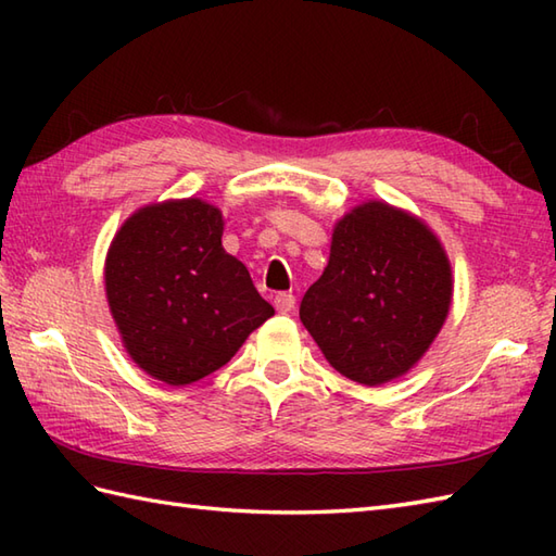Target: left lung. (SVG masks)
Here are the masks:
<instances>
[{
  "label": "left lung",
  "instance_id": "obj_1",
  "mask_svg": "<svg viewBox=\"0 0 556 556\" xmlns=\"http://www.w3.org/2000/svg\"><path fill=\"white\" fill-rule=\"evenodd\" d=\"M222 212L203 200L150 205L114 236L104 287L124 344L167 384L227 365L275 308L222 248Z\"/></svg>",
  "mask_w": 556,
  "mask_h": 556
}]
</instances>
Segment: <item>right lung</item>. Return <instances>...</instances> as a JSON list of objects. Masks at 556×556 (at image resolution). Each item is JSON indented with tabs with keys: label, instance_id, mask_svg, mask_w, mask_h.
Listing matches in <instances>:
<instances>
[{
	"label": "right lung",
	"instance_id": "right-lung-1",
	"mask_svg": "<svg viewBox=\"0 0 556 556\" xmlns=\"http://www.w3.org/2000/svg\"><path fill=\"white\" fill-rule=\"evenodd\" d=\"M448 303L452 269L440 241L404 212L368 203L337 224L301 323L341 375L372 387L418 363Z\"/></svg>",
	"mask_w": 556,
	"mask_h": 556
}]
</instances>
